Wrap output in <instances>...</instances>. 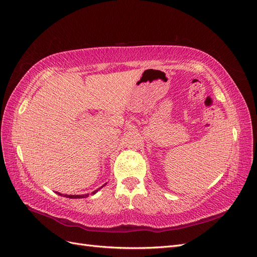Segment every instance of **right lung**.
<instances>
[{
	"mask_svg": "<svg viewBox=\"0 0 257 257\" xmlns=\"http://www.w3.org/2000/svg\"><path fill=\"white\" fill-rule=\"evenodd\" d=\"M104 185H106V183H105ZM104 185H103V186H104ZM103 186H102V188H103ZM102 188H99V189L95 190L94 192H92L91 195H94V194H95V193H97V191H98V190H100ZM57 194H59V195H61V196L67 197V198H85V197H88V196H89V194H84V195H67V194H65V195H64V194H61V193H59V192H57Z\"/></svg>",
	"mask_w": 257,
	"mask_h": 257,
	"instance_id": "add662e5",
	"label": "right lung"
}]
</instances>
